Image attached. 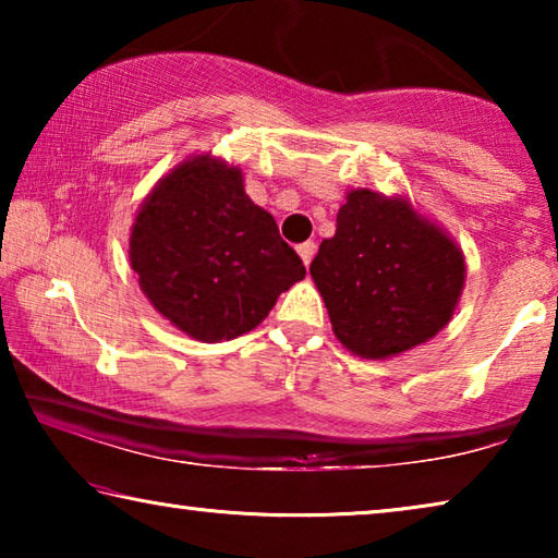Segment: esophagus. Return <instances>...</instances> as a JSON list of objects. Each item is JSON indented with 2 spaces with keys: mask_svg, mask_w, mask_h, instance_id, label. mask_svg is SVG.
I'll use <instances>...</instances> for the list:
<instances>
[{
  "mask_svg": "<svg viewBox=\"0 0 558 558\" xmlns=\"http://www.w3.org/2000/svg\"><path fill=\"white\" fill-rule=\"evenodd\" d=\"M298 256L302 258V263H305V266H310V260H313V256H315V243L313 241L300 243L298 245Z\"/></svg>",
  "mask_w": 558,
  "mask_h": 558,
  "instance_id": "esophagus-1",
  "label": "esophagus"
}]
</instances>
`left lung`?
Here are the masks:
<instances>
[{
    "mask_svg": "<svg viewBox=\"0 0 558 558\" xmlns=\"http://www.w3.org/2000/svg\"><path fill=\"white\" fill-rule=\"evenodd\" d=\"M310 276L339 342L356 356L389 359L450 323L465 286V258L409 199L352 189Z\"/></svg>",
    "mask_w": 558,
    "mask_h": 558,
    "instance_id": "obj_1",
    "label": "left lung"
}]
</instances>
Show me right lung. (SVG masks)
<instances>
[{
    "label": "right lung",
    "instance_id": "1",
    "mask_svg": "<svg viewBox=\"0 0 558 558\" xmlns=\"http://www.w3.org/2000/svg\"><path fill=\"white\" fill-rule=\"evenodd\" d=\"M130 266L157 313L199 342L251 332L305 278L276 219L245 194L241 169L211 155L177 165L147 194Z\"/></svg>",
    "mask_w": 558,
    "mask_h": 558
}]
</instances>
